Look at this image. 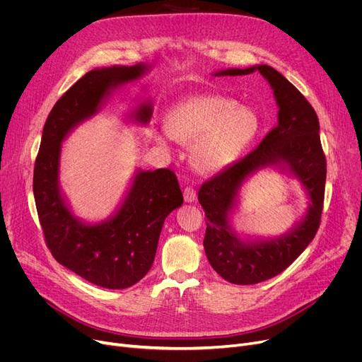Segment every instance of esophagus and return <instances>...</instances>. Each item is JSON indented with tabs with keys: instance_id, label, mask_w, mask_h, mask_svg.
I'll use <instances>...</instances> for the list:
<instances>
[{
	"instance_id": "esophagus-1",
	"label": "esophagus",
	"mask_w": 362,
	"mask_h": 362,
	"mask_svg": "<svg viewBox=\"0 0 362 362\" xmlns=\"http://www.w3.org/2000/svg\"><path fill=\"white\" fill-rule=\"evenodd\" d=\"M183 198H185V202H195L197 201V192L194 191L192 187H185Z\"/></svg>"
}]
</instances>
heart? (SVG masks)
<instances>
[{
	"instance_id": "obj_1",
	"label": "heart",
	"mask_w": 362,
	"mask_h": 362,
	"mask_svg": "<svg viewBox=\"0 0 362 362\" xmlns=\"http://www.w3.org/2000/svg\"><path fill=\"white\" fill-rule=\"evenodd\" d=\"M259 130L254 108L238 105L223 95H197L167 112V126L152 129L160 144H195L192 163L201 173L213 175L230 167L251 145Z\"/></svg>"
}]
</instances>
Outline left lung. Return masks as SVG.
Returning a JSON list of instances; mask_svg holds the SVG:
<instances>
[{
  "label": "left lung",
  "instance_id": "8db88e82",
  "mask_svg": "<svg viewBox=\"0 0 362 362\" xmlns=\"http://www.w3.org/2000/svg\"><path fill=\"white\" fill-rule=\"evenodd\" d=\"M254 71L273 89L279 108L277 124L251 154L205 182L198 192L206 217V258L224 280L235 284H255L288 269L314 239L325 202L326 157L318 117L305 97L267 64L224 69L214 76H245ZM261 169H274L296 178L306 194L308 208L281 235L242 237L234 229L233 217L243 186Z\"/></svg>",
  "mask_w": 362,
  "mask_h": 362
}]
</instances>
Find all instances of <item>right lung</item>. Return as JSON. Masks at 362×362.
<instances>
[{
	"label": "right lung",
	"instance_id": "right-lung-1",
	"mask_svg": "<svg viewBox=\"0 0 362 362\" xmlns=\"http://www.w3.org/2000/svg\"><path fill=\"white\" fill-rule=\"evenodd\" d=\"M149 70L151 64L138 63L88 71L52 107L35 163L33 195L52 257L105 289L130 288L149 272L164 220L182 206L183 195L173 171L136 168L116 210L101 221L83 220L60 185L63 142L97 116L114 90L139 82ZM135 104L127 122L146 126L152 101L141 97Z\"/></svg>",
	"mask_w": 362,
	"mask_h": 362
}]
</instances>
